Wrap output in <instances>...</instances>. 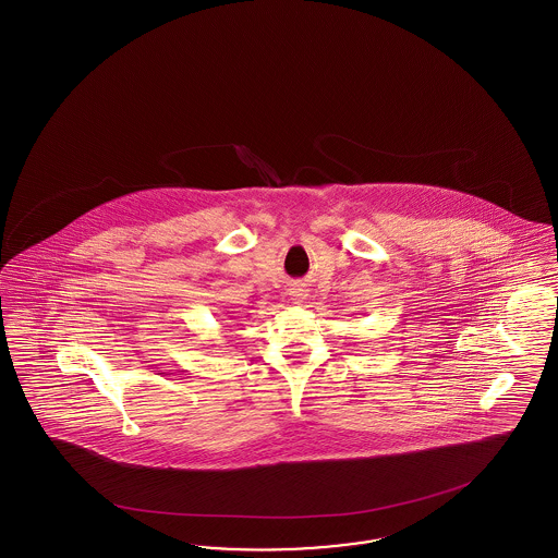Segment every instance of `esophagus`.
Wrapping results in <instances>:
<instances>
[{
	"instance_id": "1",
	"label": "esophagus",
	"mask_w": 558,
	"mask_h": 558,
	"mask_svg": "<svg viewBox=\"0 0 558 558\" xmlns=\"http://www.w3.org/2000/svg\"><path fill=\"white\" fill-rule=\"evenodd\" d=\"M292 296H294V301H296V303H299V301H301V296H303V294H292Z\"/></svg>"
}]
</instances>
